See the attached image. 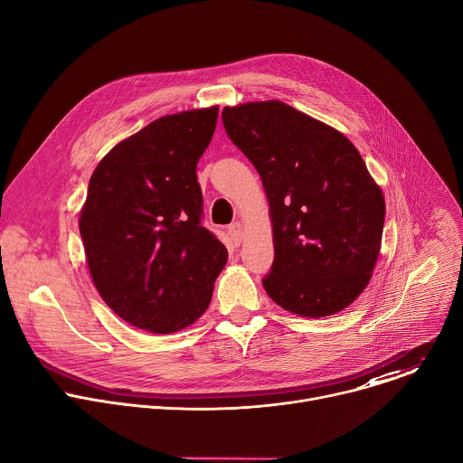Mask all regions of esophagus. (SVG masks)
I'll return each instance as SVG.
<instances>
[{"label": "esophagus", "mask_w": 463, "mask_h": 463, "mask_svg": "<svg viewBox=\"0 0 463 463\" xmlns=\"http://www.w3.org/2000/svg\"><path fill=\"white\" fill-rule=\"evenodd\" d=\"M229 236L232 238V241H234L236 245H240L241 240H243V225H241L240 222L232 223V225L229 227Z\"/></svg>", "instance_id": "1"}]
</instances>
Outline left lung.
Wrapping results in <instances>:
<instances>
[{
  "label": "left lung",
  "instance_id": "left-lung-1",
  "mask_svg": "<svg viewBox=\"0 0 463 463\" xmlns=\"http://www.w3.org/2000/svg\"><path fill=\"white\" fill-rule=\"evenodd\" d=\"M222 118L269 202L268 295L300 317L343 311L372 279L384 225L383 190L361 154L335 128L280 100L227 106Z\"/></svg>",
  "mask_w": 463,
  "mask_h": 463
}]
</instances>
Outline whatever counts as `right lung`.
Here are the masks:
<instances>
[{"label": "right lung", "mask_w": 463, "mask_h": 463, "mask_svg": "<svg viewBox=\"0 0 463 463\" xmlns=\"http://www.w3.org/2000/svg\"><path fill=\"white\" fill-rule=\"evenodd\" d=\"M218 106L165 115L113 146L97 165L79 229L102 300L128 324L174 334L200 318L227 263L202 225L197 161Z\"/></svg>", "instance_id": "1"}]
</instances>
